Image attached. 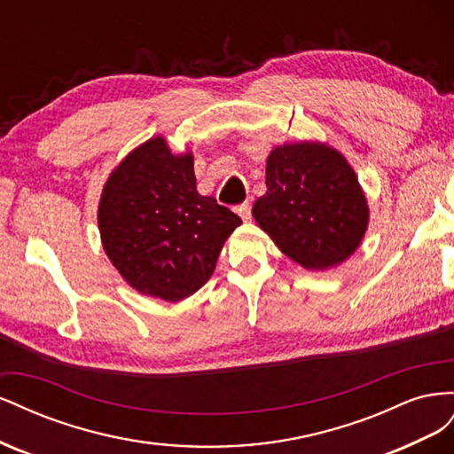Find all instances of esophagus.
<instances>
[{
    "label": "esophagus",
    "mask_w": 454,
    "mask_h": 454,
    "mask_svg": "<svg viewBox=\"0 0 454 454\" xmlns=\"http://www.w3.org/2000/svg\"><path fill=\"white\" fill-rule=\"evenodd\" d=\"M237 214L242 217V222H250V219H252V206L248 202L237 206Z\"/></svg>",
    "instance_id": "esophagus-1"
}]
</instances>
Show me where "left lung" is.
<instances>
[{
	"instance_id": "left-lung-1",
	"label": "left lung",
	"mask_w": 454,
	"mask_h": 454,
	"mask_svg": "<svg viewBox=\"0 0 454 454\" xmlns=\"http://www.w3.org/2000/svg\"><path fill=\"white\" fill-rule=\"evenodd\" d=\"M267 193L252 214L280 252L309 270L332 269L362 244L369 206L354 168L322 142L274 147L267 157Z\"/></svg>"
}]
</instances>
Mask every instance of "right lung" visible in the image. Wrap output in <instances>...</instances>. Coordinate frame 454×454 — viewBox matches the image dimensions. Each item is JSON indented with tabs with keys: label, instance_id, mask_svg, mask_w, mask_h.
<instances>
[{
	"label": "right lung",
	"instance_id": "right-lung-1",
	"mask_svg": "<svg viewBox=\"0 0 454 454\" xmlns=\"http://www.w3.org/2000/svg\"><path fill=\"white\" fill-rule=\"evenodd\" d=\"M193 153L153 136L109 174L98 204L104 252L136 292L177 303L208 282L242 219L197 191Z\"/></svg>",
	"mask_w": 454,
	"mask_h": 454
}]
</instances>
